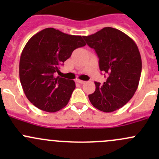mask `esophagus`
<instances>
[{
	"instance_id": "obj_1",
	"label": "esophagus",
	"mask_w": 159,
	"mask_h": 159,
	"mask_svg": "<svg viewBox=\"0 0 159 159\" xmlns=\"http://www.w3.org/2000/svg\"><path fill=\"white\" fill-rule=\"evenodd\" d=\"M76 81H77V82L80 83V84H84V83H85V81H81V80H79V79L77 80Z\"/></svg>"
}]
</instances>
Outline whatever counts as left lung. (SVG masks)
I'll return each instance as SVG.
<instances>
[{
  "label": "left lung",
  "instance_id": "1",
  "mask_svg": "<svg viewBox=\"0 0 159 159\" xmlns=\"http://www.w3.org/2000/svg\"><path fill=\"white\" fill-rule=\"evenodd\" d=\"M99 58V68L108 75L103 84L94 82L95 91L89 94L93 106L104 112L119 109L129 102L139 86L142 58L135 42L121 30L104 28L83 36Z\"/></svg>",
  "mask_w": 159,
  "mask_h": 159
}]
</instances>
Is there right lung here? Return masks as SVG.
<instances>
[{
    "label": "right lung",
    "mask_w": 159,
    "mask_h": 159,
    "mask_svg": "<svg viewBox=\"0 0 159 159\" xmlns=\"http://www.w3.org/2000/svg\"><path fill=\"white\" fill-rule=\"evenodd\" d=\"M86 45L82 37L53 28L30 38L19 64L20 84L27 98L39 109L55 112L67 105L75 89L73 80L54 77L74 50Z\"/></svg>",
    "instance_id": "obj_1"
}]
</instances>
